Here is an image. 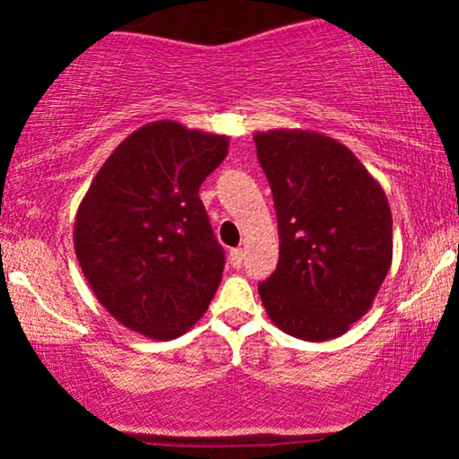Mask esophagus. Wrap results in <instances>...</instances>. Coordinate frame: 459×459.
I'll return each instance as SVG.
<instances>
[{
    "label": "esophagus",
    "mask_w": 459,
    "mask_h": 459,
    "mask_svg": "<svg viewBox=\"0 0 459 459\" xmlns=\"http://www.w3.org/2000/svg\"><path fill=\"white\" fill-rule=\"evenodd\" d=\"M244 256H246V252L241 250V247H235V250H230V265L239 270L241 263H244Z\"/></svg>",
    "instance_id": "esophagus-1"
}]
</instances>
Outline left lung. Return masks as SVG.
Masks as SVG:
<instances>
[{
    "instance_id": "8db88e82",
    "label": "left lung",
    "mask_w": 459,
    "mask_h": 459,
    "mask_svg": "<svg viewBox=\"0 0 459 459\" xmlns=\"http://www.w3.org/2000/svg\"><path fill=\"white\" fill-rule=\"evenodd\" d=\"M278 220V265L259 296L278 328L341 336L367 313L393 259V215L354 152L308 131L255 135Z\"/></svg>"
}]
</instances>
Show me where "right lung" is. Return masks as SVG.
I'll list each match as a JSON object with an SVG mask.
<instances>
[{
    "label": "right lung",
    "mask_w": 459,
    "mask_h": 459,
    "mask_svg": "<svg viewBox=\"0 0 459 459\" xmlns=\"http://www.w3.org/2000/svg\"><path fill=\"white\" fill-rule=\"evenodd\" d=\"M226 152L222 135L160 120L131 134L94 177L75 220L77 261L127 328L175 339L215 296L226 256L198 189Z\"/></svg>",
    "instance_id": "1"
}]
</instances>
